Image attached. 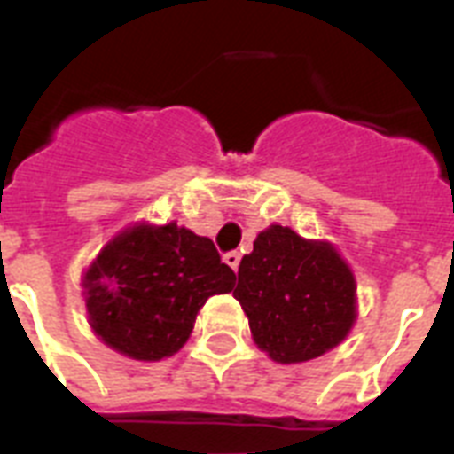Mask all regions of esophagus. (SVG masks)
<instances>
[{
  "label": "esophagus",
  "instance_id": "esophagus-1",
  "mask_svg": "<svg viewBox=\"0 0 454 454\" xmlns=\"http://www.w3.org/2000/svg\"><path fill=\"white\" fill-rule=\"evenodd\" d=\"M223 262L233 270H238V266H240V254L238 252H228V254H223Z\"/></svg>",
  "mask_w": 454,
  "mask_h": 454
}]
</instances>
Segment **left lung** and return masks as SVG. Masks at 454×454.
<instances>
[{"instance_id":"obj_1","label":"left lung","mask_w":454,"mask_h":454,"mask_svg":"<svg viewBox=\"0 0 454 454\" xmlns=\"http://www.w3.org/2000/svg\"><path fill=\"white\" fill-rule=\"evenodd\" d=\"M233 297L256 346L276 363L323 356L356 320V283L341 256L285 226L266 228L242 256Z\"/></svg>"}]
</instances>
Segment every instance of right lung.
I'll return each mask as SVG.
<instances>
[{"instance_id":"right-lung-1","label":"right lung","mask_w":454,"mask_h":454,"mask_svg":"<svg viewBox=\"0 0 454 454\" xmlns=\"http://www.w3.org/2000/svg\"><path fill=\"white\" fill-rule=\"evenodd\" d=\"M233 285L235 273L214 242L176 223L124 231L84 276L94 332L137 360L176 353L207 299Z\"/></svg>"}]
</instances>
